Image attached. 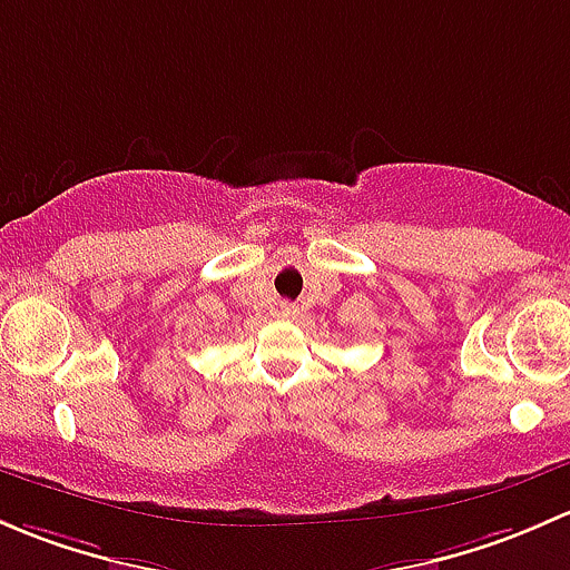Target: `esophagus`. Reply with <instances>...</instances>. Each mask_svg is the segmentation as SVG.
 <instances>
[{"label":"esophagus","instance_id":"esophagus-1","mask_svg":"<svg viewBox=\"0 0 570 570\" xmlns=\"http://www.w3.org/2000/svg\"><path fill=\"white\" fill-rule=\"evenodd\" d=\"M277 313H279V318L291 321V318H296V315H298V307H296V304H291V302H283V304H279Z\"/></svg>","mask_w":570,"mask_h":570}]
</instances>
